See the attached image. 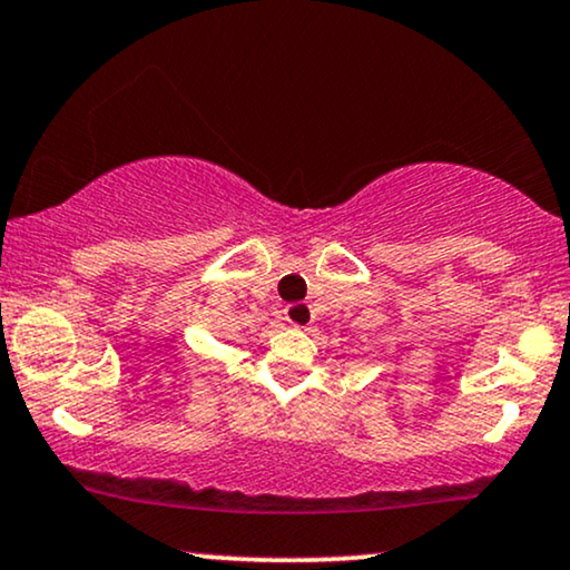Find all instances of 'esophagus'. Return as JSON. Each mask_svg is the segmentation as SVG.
<instances>
[{
  "label": "esophagus",
  "instance_id": "esophagus-1",
  "mask_svg": "<svg viewBox=\"0 0 570 570\" xmlns=\"http://www.w3.org/2000/svg\"><path fill=\"white\" fill-rule=\"evenodd\" d=\"M284 315L286 321L297 328H307L309 323H313V307H309L307 302H292V305H286Z\"/></svg>",
  "mask_w": 570,
  "mask_h": 570
}]
</instances>
